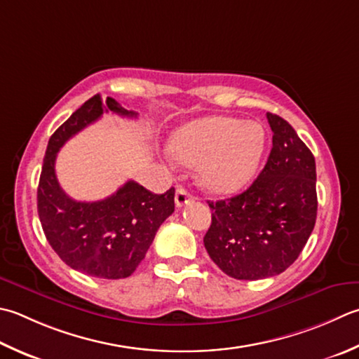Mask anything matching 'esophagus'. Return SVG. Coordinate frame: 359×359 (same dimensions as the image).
Returning <instances> with one entry per match:
<instances>
[{
	"mask_svg": "<svg viewBox=\"0 0 359 359\" xmlns=\"http://www.w3.org/2000/svg\"><path fill=\"white\" fill-rule=\"evenodd\" d=\"M193 201V196L189 194L187 189L184 187H177V189H175V207H184L185 203L191 202Z\"/></svg>",
	"mask_w": 359,
	"mask_h": 359,
	"instance_id": "obj_1",
	"label": "esophagus"
}]
</instances>
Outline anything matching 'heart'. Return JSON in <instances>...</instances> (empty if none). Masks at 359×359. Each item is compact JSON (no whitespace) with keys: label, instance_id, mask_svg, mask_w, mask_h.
I'll return each instance as SVG.
<instances>
[{"label":"heart","instance_id":"heart-1","mask_svg":"<svg viewBox=\"0 0 359 359\" xmlns=\"http://www.w3.org/2000/svg\"><path fill=\"white\" fill-rule=\"evenodd\" d=\"M264 144L266 132L259 123L207 116L175 132L168 149L180 163L198 165L202 187L229 194L254 177Z\"/></svg>","mask_w":359,"mask_h":359}]
</instances>
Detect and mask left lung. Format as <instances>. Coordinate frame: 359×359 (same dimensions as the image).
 Returning <instances> with one entry per match:
<instances>
[{
	"label": "left lung",
	"instance_id": "8db88e82",
	"mask_svg": "<svg viewBox=\"0 0 359 359\" xmlns=\"http://www.w3.org/2000/svg\"><path fill=\"white\" fill-rule=\"evenodd\" d=\"M266 118L273 135L263 171L244 193L208 201L212 226L203 245L217 268L236 280L268 278L290 268L318 215L311 151L283 118Z\"/></svg>",
	"mask_w": 359,
	"mask_h": 359
}]
</instances>
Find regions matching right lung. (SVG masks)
<instances>
[{
	"mask_svg": "<svg viewBox=\"0 0 359 359\" xmlns=\"http://www.w3.org/2000/svg\"><path fill=\"white\" fill-rule=\"evenodd\" d=\"M105 111L137 118L114 97L95 95L83 102L48 142L41 168L37 210L48 243L69 268L97 278H126L142 263L158 227L174 212V188L165 194L129 180L109 198L79 202L60 188L55 157L77 132L97 121Z\"/></svg>",
	"mask_w": 359,
	"mask_h": 359,
	"instance_id": "right-lung-1",
	"label": "right lung"
}]
</instances>
